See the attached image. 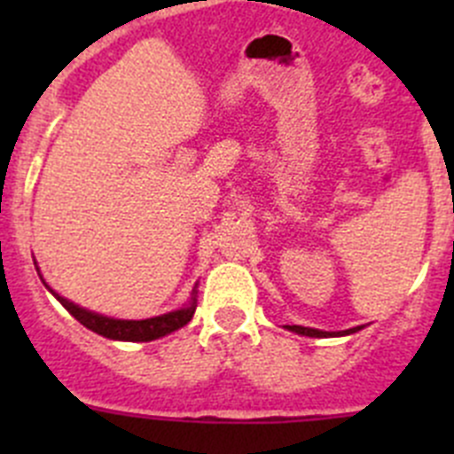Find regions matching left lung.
<instances>
[{
	"instance_id": "left-lung-1",
	"label": "left lung",
	"mask_w": 454,
	"mask_h": 454,
	"mask_svg": "<svg viewBox=\"0 0 454 454\" xmlns=\"http://www.w3.org/2000/svg\"><path fill=\"white\" fill-rule=\"evenodd\" d=\"M288 330L291 332H295V334H304V336H332V334H327V332H320V330H311V327H302V325H286ZM359 330V327H352V330H348V332H339V334H352V332H356Z\"/></svg>"
}]
</instances>
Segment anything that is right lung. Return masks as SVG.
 Here are the masks:
<instances>
[{
  "label": "right lung",
  "mask_w": 454,
  "mask_h": 454,
  "mask_svg": "<svg viewBox=\"0 0 454 454\" xmlns=\"http://www.w3.org/2000/svg\"><path fill=\"white\" fill-rule=\"evenodd\" d=\"M54 293V291H51ZM56 295V293H54ZM59 302L70 311L83 327L88 330L98 332V334L106 336V339L114 340H154L161 339V336L170 334V332L179 330L188 320L192 318L195 314V298L188 307L177 309V311H170V314L156 316V318H147V320H115V318H106V316L92 314V311H86V309L77 307V304H72L70 300L61 298V295H56Z\"/></svg>",
  "instance_id": "right-lung-1"
}]
</instances>
